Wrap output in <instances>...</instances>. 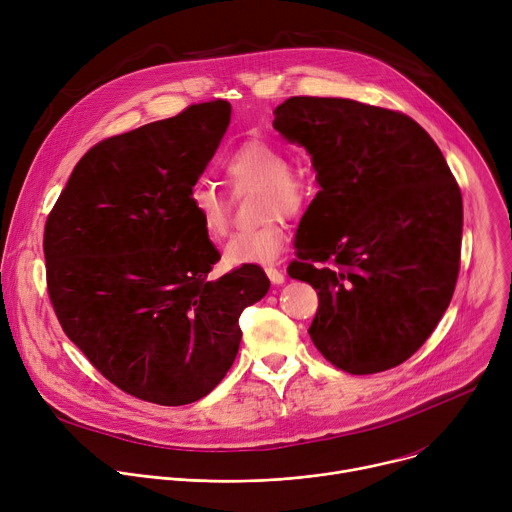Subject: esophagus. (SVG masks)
Returning <instances> with one entry per match:
<instances>
[{
	"label": "esophagus",
	"mask_w": 512,
	"mask_h": 512,
	"mask_svg": "<svg viewBox=\"0 0 512 512\" xmlns=\"http://www.w3.org/2000/svg\"><path fill=\"white\" fill-rule=\"evenodd\" d=\"M266 276L270 278L272 285H282V282H285V272L276 266H266Z\"/></svg>",
	"instance_id": "obj_1"
}]
</instances>
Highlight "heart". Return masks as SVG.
I'll return each instance as SVG.
<instances>
[{
  "label": "heart",
  "instance_id": "1",
  "mask_svg": "<svg viewBox=\"0 0 512 512\" xmlns=\"http://www.w3.org/2000/svg\"><path fill=\"white\" fill-rule=\"evenodd\" d=\"M225 181L236 193L256 191V211L264 221L240 232L223 246V264L240 268L270 264L285 250L287 232L278 213L299 215L309 201V181L291 170L285 148L266 140H250L227 154L221 162ZM189 209L209 240H219L230 227V203L209 183H197L189 191Z\"/></svg>",
  "mask_w": 512,
  "mask_h": 512
}]
</instances>
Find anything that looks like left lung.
<instances>
[{"label":"left lung","instance_id":"obj_1","mask_svg":"<svg viewBox=\"0 0 512 512\" xmlns=\"http://www.w3.org/2000/svg\"><path fill=\"white\" fill-rule=\"evenodd\" d=\"M272 126L317 173L289 266L319 295L315 348L350 374L403 364L460 272L462 193L441 150L405 113L339 97H291Z\"/></svg>","mask_w":512,"mask_h":512}]
</instances>
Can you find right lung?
I'll return each instance as SVG.
<instances>
[{
	"label": "right lung",
	"instance_id": "obj_1",
	"mask_svg": "<svg viewBox=\"0 0 512 512\" xmlns=\"http://www.w3.org/2000/svg\"><path fill=\"white\" fill-rule=\"evenodd\" d=\"M230 118L215 99L99 142L46 219L48 295L67 337L148 403L209 394L238 356L242 311L270 289L256 264L209 278L221 256L189 209Z\"/></svg>",
	"mask_w": 512,
	"mask_h": 512
}]
</instances>
